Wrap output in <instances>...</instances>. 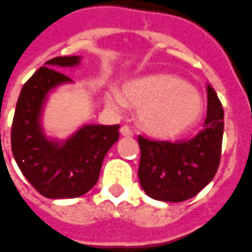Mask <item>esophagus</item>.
Segmentation results:
<instances>
[{
  "label": "esophagus",
  "instance_id": "esophagus-1",
  "mask_svg": "<svg viewBox=\"0 0 252 252\" xmlns=\"http://www.w3.org/2000/svg\"><path fill=\"white\" fill-rule=\"evenodd\" d=\"M121 134H122L124 137H133L134 135L133 130L128 127V126H126V125H124V126L121 127Z\"/></svg>",
  "mask_w": 252,
  "mask_h": 252
}]
</instances>
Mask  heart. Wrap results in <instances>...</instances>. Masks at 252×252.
Masks as SVG:
<instances>
[{
	"label": "heart",
	"instance_id": "b5f03b06",
	"mask_svg": "<svg viewBox=\"0 0 252 252\" xmlns=\"http://www.w3.org/2000/svg\"><path fill=\"white\" fill-rule=\"evenodd\" d=\"M125 98L138 108V122L145 131L172 137L197 124L204 102L193 87L172 75H152L128 83Z\"/></svg>",
	"mask_w": 252,
	"mask_h": 252
}]
</instances>
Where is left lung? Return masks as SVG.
I'll use <instances>...</instances> for the list:
<instances>
[{
    "instance_id": "obj_1",
    "label": "left lung",
    "mask_w": 252,
    "mask_h": 252,
    "mask_svg": "<svg viewBox=\"0 0 252 252\" xmlns=\"http://www.w3.org/2000/svg\"><path fill=\"white\" fill-rule=\"evenodd\" d=\"M204 128L190 139L157 141L138 135V177L152 199L180 203L192 199L218 172L223 142L224 114L218 95L207 86Z\"/></svg>"
}]
</instances>
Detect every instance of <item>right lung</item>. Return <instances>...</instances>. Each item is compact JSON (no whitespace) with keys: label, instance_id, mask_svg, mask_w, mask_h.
<instances>
[{"label":"right lung","instance_id":"obj_1","mask_svg":"<svg viewBox=\"0 0 252 252\" xmlns=\"http://www.w3.org/2000/svg\"><path fill=\"white\" fill-rule=\"evenodd\" d=\"M79 60V56L53 58L38 68L24 84L13 117L14 159L33 188L48 199L87 193L98 181L108 149L119 138V125H86L64 144L44 135L40 125L44 100L52 88L71 82L58 69L76 65Z\"/></svg>","mask_w":252,"mask_h":252}]
</instances>
